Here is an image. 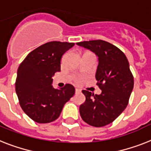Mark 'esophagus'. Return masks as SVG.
Masks as SVG:
<instances>
[{"mask_svg": "<svg viewBox=\"0 0 151 151\" xmlns=\"http://www.w3.org/2000/svg\"><path fill=\"white\" fill-rule=\"evenodd\" d=\"M75 91H76V93H80L81 91V89H79V88H76Z\"/></svg>", "mask_w": 151, "mask_h": 151, "instance_id": "esophagus-1", "label": "esophagus"}]
</instances>
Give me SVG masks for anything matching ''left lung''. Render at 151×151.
I'll use <instances>...</instances> for the list:
<instances>
[{
  "mask_svg": "<svg viewBox=\"0 0 151 151\" xmlns=\"http://www.w3.org/2000/svg\"><path fill=\"white\" fill-rule=\"evenodd\" d=\"M99 57L95 78L100 95L82 91L86 100L80 106L82 119L95 127H105L116 119L127 108L133 88V77L126 55L103 40L78 42Z\"/></svg>",
  "mask_w": 151,
  "mask_h": 151,
  "instance_id": "8db88e82",
  "label": "left lung"
}]
</instances>
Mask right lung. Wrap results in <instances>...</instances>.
<instances>
[{
    "label": "right lung",
    "instance_id": "1",
    "mask_svg": "<svg viewBox=\"0 0 151 151\" xmlns=\"http://www.w3.org/2000/svg\"><path fill=\"white\" fill-rule=\"evenodd\" d=\"M73 46L72 42L57 41L45 43L29 53L18 67L16 94L24 113L35 122H53L74 95L71 84L60 89L52 85V77L60 71L62 56Z\"/></svg>",
    "mask_w": 151,
    "mask_h": 151
}]
</instances>
